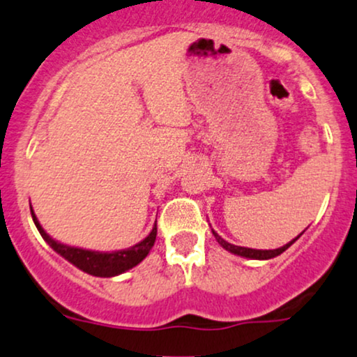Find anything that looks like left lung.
Here are the masks:
<instances>
[{"label":"left lung","instance_id":"8db88e82","mask_svg":"<svg viewBox=\"0 0 357 357\" xmlns=\"http://www.w3.org/2000/svg\"><path fill=\"white\" fill-rule=\"evenodd\" d=\"M212 234H213V237L217 238V242H219V244H220L222 247H224L225 250H229V252H232V254H236V255H241V257L257 259V261H267V259L278 257V255L282 254L284 250H287L289 247L294 244L297 238L303 236V234H301V236H297V237L294 238V241H291V242H289V244H286V245L279 247V249H274V250H257V249H249V247H238V245L229 244V242L224 241V238H222V237L219 236V234L215 232V230H212Z\"/></svg>","mask_w":357,"mask_h":357}]
</instances>
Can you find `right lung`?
Returning a JSON list of instances; mask_svg holds the SVG:
<instances>
[{"label": "right lung", "instance_id": "1", "mask_svg": "<svg viewBox=\"0 0 357 357\" xmlns=\"http://www.w3.org/2000/svg\"><path fill=\"white\" fill-rule=\"evenodd\" d=\"M31 217H33V222H35L38 232H40L41 237L48 242V245L52 247L54 252H58L61 257H65L66 261L73 264L75 267H78L79 271L86 272V274L90 275H95V278H113V275H119L121 272L135 267L137 264H140L146 255H149L150 249H152L155 244V237H157V224H155L152 232H150L144 241L138 242V244H135L133 247H128V249H123V250H115V252H96V250L70 247L53 241V238L50 237L43 230V227L40 225L35 212H33V208H31Z\"/></svg>", "mask_w": 357, "mask_h": 357}]
</instances>
